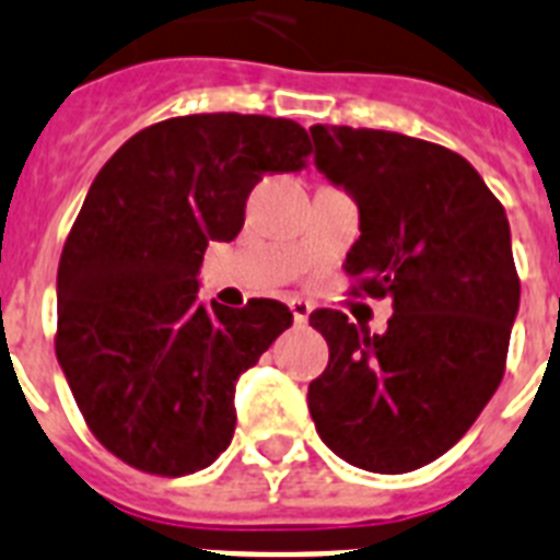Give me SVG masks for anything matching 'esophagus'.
Listing matches in <instances>:
<instances>
[{
    "label": "esophagus",
    "mask_w": 560,
    "mask_h": 560,
    "mask_svg": "<svg viewBox=\"0 0 560 560\" xmlns=\"http://www.w3.org/2000/svg\"><path fill=\"white\" fill-rule=\"evenodd\" d=\"M290 311H293V322H295V325H304V322L311 319L313 304L304 302V299H290Z\"/></svg>",
    "instance_id": "1"
}]
</instances>
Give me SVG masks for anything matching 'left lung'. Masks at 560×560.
Returning <instances> with one entry per match:
<instances>
[{"instance_id":"1","label":"left lung","mask_w":560,"mask_h":560,"mask_svg":"<svg viewBox=\"0 0 560 560\" xmlns=\"http://www.w3.org/2000/svg\"><path fill=\"white\" fill-rule=\"evenodd\" d=\"M313 163L359 207L345 272L388 295L385 334L311 313L330 362L307 388L319 438L357 469L402 475L471 429L503 380L521 304L506 209L466 158L397 131L313 126Z\"/></svg>"}]
</instances>
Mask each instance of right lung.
Segmentation results:
<instances>
[{"label": "right lung", "instance_id": "obj_1", "mask_svg": "<svg viewBox=\"0 0 560 560\" xmlns=\"http://www.w3.org/2000/svg\"><path fill=\"white\" fill-rule=\"evenodd\" d=\"M307 131L265 115L154 122L97 172L57 270V359L94 438L149 475L207 469L235 431V383L293 325L288 304L198 302L209 241L249 189L295 172Z\"/></svg>", "mask_w": 560, "mask_h": 560}]
</instances>
